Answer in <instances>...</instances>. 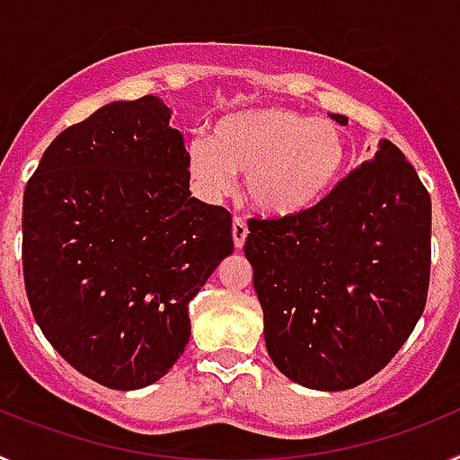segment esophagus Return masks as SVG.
<instances>
[{"label":"esophagus","mask_w":460,"mask_h":460,"mask_svg":"<svg viewBox=\"0 0 460 460\" xmlns=\"http://www.w3.org/2000/svg\"><path fill=\"white\" fill-rule=\"evenodd\" d=\"M246 237H249V227H246V221H243L242 217H234V221H233L234 246H237V249H242L243 242H246Z\"/></svg>","instance_id":"34e87169"}]
</instances>
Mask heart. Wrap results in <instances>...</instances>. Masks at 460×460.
<instances>
[{
  "label": "heart",
  "mask_w": 460,
  "mask_h": 460,
  "mask_svg": "<svg viewBox=\"0 0 460 460\" xmlns=\"http://www.w3.org/2000/svg\"><path fill=\"white\" fill-rule=\"evenodd\" d=\"M189 172L207 198H223L243 174L251 205L267 217L302 214L324 200L348 164L345 137L327 119L265 105L230 112L209 140L189 145Z\"/></svg>",
  "instance_id": "1"
}]
</instances>
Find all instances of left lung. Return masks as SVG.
<instances>
[{"label": "left lung", "mask_w": 460, "mask_h": 460, "mask_svg": "<svg viewBox=\"0 0 460 460\" xmlns=\"http://www.w3.org/2000/svg\"><path fill=\"white\" fill-rule=\"evenodd\" d=\"M243 253L276 368L320 392L352 389L387 367L424 313L430 195L382 140L311 209L251 218Z\"/></svg>", "instance_id": "8db88e82"}]
</instances>
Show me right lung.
I'll use <instances>...</instances> for the list:
<instances>
[{
	"mask_svg": "<svg viewBox=\"0 0 460 460\" xmlns=\"http://www.w3.org/2000/svg\"><path fill=\"white\" fill-rule=\"evenodd\" d=\"M186 154L164 101H115L59 133L24 189L34 320L103 387H147L172 368L189 302L234 249L230 211L190 198Z\"/></svg>",
	"mask_w": 460,
	"mask_h": 460,
	"instance_id": "obj_1",
	"label": "right lung"
}]
</instances>
